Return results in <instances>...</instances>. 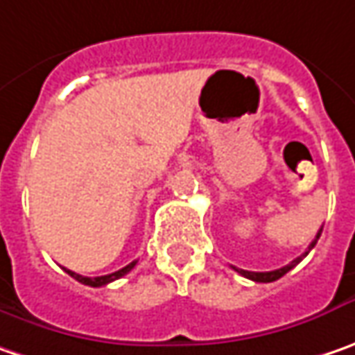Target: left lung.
Masks as SVG:
<instances>
[{
  "label": "left lung",
  "mask_w": 355,
  "mask_h": 355,
  "mask_svg": "<svg viewBox=\"0 0 355 355\" xmlns=\"http://www.w3.org/2000/svg\"><path fill=\"white\" fill-rule=\"evenodd\" d=\"M320 234H322V228L318 230L316 239L312 240V244L308 246V250H306V252H304V254H302V256H298L296 260H292V262H290L288 266H284V268L272 270V272H250V270H240V268H236V266H232V268L236 270L239 274H242L244 278H248V280H254V282H274V280L282 278L286 272H290V270L294 268V266H296L298 262H302V258H304V256L308 254V252H310V250H312V248L316 246V242H318V239H320Z\"/></svg>",
  "instance_id": "left-lung-1"
}]
</instances>
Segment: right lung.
<instances>
[{"label": "right lung", "instance_id": "right-lung-1", "mask_svg": "<svg viewBox=\"0 0 355 355\" xmlns=\"http://www.w3.org/2000/svg\"><path fill=\"white\" fill-rule=\"evenodd\" d=\"M135 264H137V260L131 262V264H127L125 268L116 270L113 274H107V276H95V278H87V276H81V274H75V272H71V270L63 268L67 274H69L71 278H75L77 282H81V284L85 286H93V288H99V286H105L109 284V282H113V280H119V278H123L125 274H129L132 268H135Z\"/></svg>", "mask_w": 355, "mask_h": 355}]
</instances>
